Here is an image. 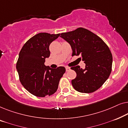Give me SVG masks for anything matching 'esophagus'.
<instances>
[{"label": "esophagus", "mask_w": 128, "mask_h": 128, "mask_svg": "<svg viewBox=\"0 0 128 128\" xmlns=\"http://www.w3.org/2000/svg\"><path fill=\"white\" fill-rule=\"evenodd\" d=\"M70 70V68H69V67H66V72L69 71Z\"/></svg>", "instance_id": "34e87169"}]
</instances>
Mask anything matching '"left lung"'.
Here are the masks:
<instances>
[{
	"label": "left lung",
	"mask_w": 128,
	"mask_h": 128,
	"mask_svg": "<svg viewBox=\"0 0 128 128\" xmlns=\"http://www.w3.org/2000/svg\"><path fill=\"white\" fill-rule=\"evenodd\" d=\"M60 37L70 45L72 56L80 55L86 64L84 69L79 66L70 68L77 74L72 80L73 88L83 93L98 90L111 72L112 56L108 46L98 36L84 28L62 33Z\"/></svg>",
	"instance_id": "1"
}]
</instances>
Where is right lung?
<instances>
[{
	"label": "right lung",
	"mask_w": 128,
	"mask_h": 128,
	"mask_svg": "<svg viewBox=\"0 0 128 128\" xmlns=\"http://www.w3.org/2000/svg\"><path fill=\"white\" fill-rule=\"evenodd\" d=\"M59 36L39 33L28 40L19 53L16 69L20 81L28 92L36 97L55 93L66 71L63 66L52 69L44 64L45 59L50 56V44Z\"/></svg>",
	"instance_id": "right-lung-1"
}]
</instances>
